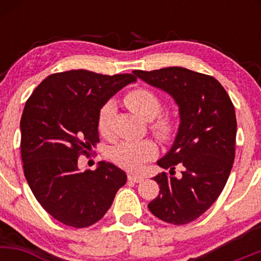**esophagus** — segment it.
Wrapping results in <instances>:
<instances>
[{
    "label": "esophagus",
    "instance_id": "esophagus-1",
    "mask_svg": "<svg viewBox=\"0 0 261 261\" xmlns=\"http://www.w3.org/2000/svg\"><path fill=\"white\" fill-rule=\"evenodd\" d=\"M127 179L130 181H134V182H140L143 180L142 176H139V175H134V174H128L127 175Z\"/></svg>",
    "mask_w": 261,
    "mask_h": 261
}]
</instances>
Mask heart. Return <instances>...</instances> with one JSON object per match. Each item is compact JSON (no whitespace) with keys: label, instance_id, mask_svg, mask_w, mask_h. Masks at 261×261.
<instances>
[{"label":"heart","instance_id":"obj_1","mask_svg":"<svg viewBox=\"0 0 261 261\" xmlns=\"http://www.w3.org/2000/svg\"><path fill=\"white\" fill-rule=\"evenodd\" d=\"M125 104L141 118L146 120L154 119L152 128L161 139L167 140L175 130L174 119L168 114H160L162 110V99L157 93L146 87H139L130 91L124 98ZM115 115V106L108 101L98 113V130L103 136L112 135L113 119ZM157 154V146L153 141H125L112 151V160L115 164L128 172H140L145 164L153 160Z\"/></svg>","mask_w":261,"mask_h":261}]
</instances>
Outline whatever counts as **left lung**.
<instances>
[{
    "mask_svg": "<svg viewBox=\"0 0 261 261\" xmlns=\"http://www.w3.org/2000/svg\"><path fill=\"white\" fill-rule=\"evenodd\" d=\"M148 85L172 95L179 107L174 143L157 161L162 172L153 180L160 194L148 203L155 217L172 224L193 222L211 207L222 193L234 161L237 120L234 107L216 79L184 67L135 70ZM183 167L180 178L172 176Z\"/></svg>",
    "mask_w": 261,
    "mask_h": 261,
    "instance_id": "8db88e82",
    "label": "left lung"
}]
</instances>
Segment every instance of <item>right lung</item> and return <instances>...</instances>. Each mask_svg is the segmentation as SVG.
<instances>
[{
  "label": "right lung",
  "mask_w": 261,
  "mask_h": 261,
  "mask_svg": "<svg viewBox=\"0 0 261 261\" xmlns=\"http://www.w3.org/2000/svg\"><path fill=\"white\" fill-rule=\"evenodd\" d=\"M131 73L71 70L47 76L27 100L20 119L23 169L35 199L66 226L85 228L100 220L126 173L109 162L81 172L79 157L99 142L98 113Z\"/></svg>",
  "instance_id": "add662e5"
}]
</instances>
